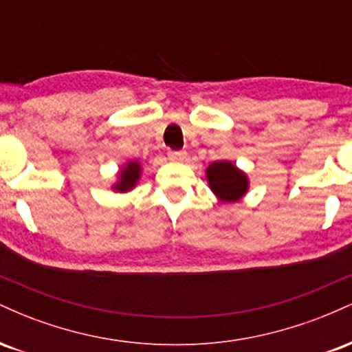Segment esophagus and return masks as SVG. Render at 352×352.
<instances>
[{"instance_id": "1", "label": "esophagus", "mask_w": 352, "mask_h": 352, "mask_svg": "<svg viewBox=\"0 0 352 352\" xmlns=\"http://www.w3.org/2000/svg\"><path fill=\"white\" fill-rule=\"evenodd\" d=\"M168 157L173 160H182L185 157L184 151H168Z\"/></svg>"}]
</instances>
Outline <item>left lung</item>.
I'll use <instances>...</instances> for the list:
<instances>
[{"label":"left lung","mask_w":352,"mask_h":352,"mask_svg":"<svg viewBox=\"0 0 352 352\" xmlns=\"http://www.w3.org/2000/svg\"><path fill=\"white\" fill-rule=\"evenodd\" d=\"M208 187L220 201L233 204L241 200L250 190L248 175L230 160H217L205 168Z\"/></svg>","instance_id":"8db88e82"}]
</instances>
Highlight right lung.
Returning <instances> with one entry per match:
<instances>
[{
    "instance_id": "1",
    "label": "right lung",
    "mask_w": 352,
    "mask_h": 352,
    "mask_svg": "<svg viewBox=\"0 0 352 352\" xmlns=\"http://www.w3.org/2000/svg\"><path fill=\"white\" fill-rule=\"evenodd\" d=\"M142 177V165L139 160H129L124 165H120L119 172L116 175V182L111 185V190L116 193H127L134 190Z\"/></svg>"
}]
</instances>
